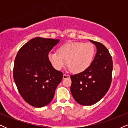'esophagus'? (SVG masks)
<instances>
[{"label": "esophagus", "instance_id": "obj_1", "mask_svg": "<svg viewBox=\"0 0 128 128\" xmlns=\"http://www.w3.org/2000/svg\"><path fill=\"white\" fill-rule=\"evenodd\" d=\"M63 79H66V78H70V75L68 74H64L62 76Z\"/></svg>", "mask_w": 128, "mask_h": 128}]
</instances>
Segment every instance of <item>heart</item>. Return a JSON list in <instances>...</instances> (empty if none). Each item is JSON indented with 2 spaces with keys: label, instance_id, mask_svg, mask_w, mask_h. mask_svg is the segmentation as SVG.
Returning <instances> with one entry per match:
<instances>
[{
  "label": "heart",
  "instance_id": "obj_1",
  "mask_svg": "<svg viewBox=\"0 0 128 128\" xmlns=\"http://www.w3.org/2000/svg\"><path fill=\"white\" fill-rule=\"evenodd\" d=\"M95 48L91 42H68L60 46L58 52H50L48 59L53 67L61 70L66 65L73 73H80L92 64Z\"/></svg>",
  "mask_w": 128,
  "mask_h": 128
}]
</instances>
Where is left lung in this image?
<instances>
[{"mask_svg": "<svg viewBox=\"0 0 128 128\" xmlns=\"http://www.w3.org/2000/svg\"><path fill=\"white\" fill-rule=\"evenodd\" d=\"M95 44L97 52L91 65L86 70L70 76L72 94L82 105L96 104L106 94L112 80V60L103 44L90 40Z\"/></svg>", "mask_w": 128, "mask_h": 128, "instance_id": "1", "label": "left lung"}]
</instances>
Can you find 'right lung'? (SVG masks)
<instances>
[{"mask_svg": "<svg viewBox=\"0 0 128 128\" xmlns=\"http://www.w3.org/2000/svg\"><path fill=\"white\" fill-rule=\"evenodd\" d=\"M58 39L36 37L20 48L14 61L13 77L19 93L28 104L41 108L54 98L63 73L52 67L48 54Z\"/></svg>", "mask_w": 128, "mask_h": 128, "instance_id": "obj_1", "label": "right lung"}]
</instances>
